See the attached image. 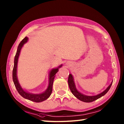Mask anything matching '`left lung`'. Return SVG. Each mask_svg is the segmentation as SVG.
Returning a JSON list of instances; mask_svg holds the SVG:
<instances>
[{
  "label": "left lung",
  "mask_w": 124,
  "mask_h": 124,
  "mask_svg": "<svg viewBox=\"0 0 124 124\" xmlns=\"http://www.w3.org/2000/svg\"><path fill=\"white\" fill-rule=\"evenodd\" d=\"M68 85H69L70 89L72 93L73 94V95L75 96V97L78 99L80 101H82L85 102V103H90V102H92L95 100L99 99L101 97H103V95H104L105 94L107 93V92L109 91V90L110 88L111 84L113 83V82H111V84L108 86V87L104 91H103L102 93L98 94L97 95H94V96H88L84 95V94L80 93L79 92H78L77 89H76L75 83H74V79L73 77L71 74H69V76H68Z\"/></svg>",
  "instance_id": "1"
}]
</instances>
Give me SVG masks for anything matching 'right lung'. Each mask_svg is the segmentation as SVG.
<instances>
[{"label": "right lung", "instance_id": "add662e5", "mask_svg": "<svg viewBox=\"0 0 124 124\" xmlns=\"http://www.w3.org/2000/svg\"><path fill=\"white\" fill-rule=\"evenodd\" d=\"M28 40V37H25L23 40L21 41L17 49V51L15 54L14 58V68L13 70V80L15 86V88L18 92V93L20 94V95L22 96L23 98L30 100L31 101L36 102V103H39L46 100L47 98L50 97L51 94L52 93V86L55 77V74L57 73V72L58 71V68L61 67L62 64L58 67L57 68H54L50 72L49 74V83L48 87L47 89L45 90L44 92L40 94H32L30 93H28L26 91H25L20 85L19 83L18 79L17 77V62H18V58L20 55V53L21 51V49L23 47V45L25 43L27 42Z\"/></svg>", "mask_w": 124, "mask_h": 124}]
</instances>
